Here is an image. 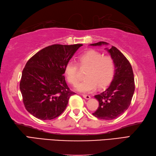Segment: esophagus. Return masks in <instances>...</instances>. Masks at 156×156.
Listing matches in <instances>:
<instances>
[{
    "label": "esophagus",
    "mask_w": 156,
    "mask_h": 156,
    "mask_svg": "<svg viewBox=\"0 0 156 156\" xmlns=\"http://www.w3.org/2000/svg\"><path fill=\"white\" fill-rule=\"evenodd\" d=\"M82 97H83L84 98L86 99H90V96L87 95V94H82Z\"/></svg>",
    "instance_id": "1"
}]
</instances>
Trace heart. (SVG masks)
Instances as JSON below:
<instances>
[{
  "label": "heart",
  "instance_id": "b5f03b06",
  "mask_svg": "<svg viewBox=\"0 0 156 156\" xmlns=\"http://www.w3.org/2000/svg\"><path fill=\"white\" fill-rule=\"evenodd\" d=\"M80 68L87 69L85 80L76 85L79 92L90 93L97 86L103 88L109 84L114 75V62L110 56H103L98 51L90 50L78 57ZM64 73L68 82L75 86L79 80L78 68L74 62H68L64 68Z\"/></svg>",
  "mask_w": 156,
  "mask_h": 156
}]
</instances>
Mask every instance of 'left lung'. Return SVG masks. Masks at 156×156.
Segmentation results:
<instances>
[{
	"label": "left lung",
	"instance_id": "1",
	"mask_svg": "<svg viewBox=\"0 0 156 156\" xmlns=\"http://www.w3.org/2000/svg\"><path fill=\"white\" fill-rule=\"evenodd\" d=\"M107 45L99 42L91 46ZM106 50L114 60L115 73L109 87L103 92L94 96L99 101V108L93 115L102 120H114L127 110L135 92V79L132 66L126 57L116 47Z\"/></svg>",
	"mask_w": 156,
	"mask_h": 156
}]
</instances>
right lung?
<instances>
[{
  "instance_id": "1",
  "label": "right lung",
  "mask_w": 156,
  "mask_h": 156,
  "mask_svg": "<svg viewBox=\"0 0 156 156\" xmlns=\"http://www.w3.org/2000/svg\"><path fill=\"white\" fill-rule=\"evenodd\" d=\"M82 44H53L42 48L27 61L20 88L26 110L40 120L59 116L75 93L69 90L64 74L66 63Z\"/></svg>"
}]
</instances>
